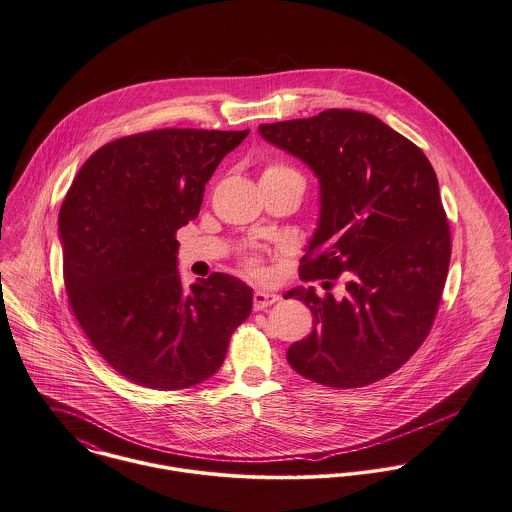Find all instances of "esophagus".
<instances>
[{
    "instance_id": "esophagus-1",
    "label": "esophagus",
    "mask_w": 512,
    "mask_h": 512,
    "mask_svg": "<svg viewBox=\"0 0 512 512\" xmlns=\"http://www.w3.org/2000/svg\"><path fill=\"white\" fill-rule=\"evenodd\" d=\"M279 297L276 293H270V291H256L254 293V309L256 311H262V309H268L270 305L278 303Z\"/></svg>"
}]
</instances>
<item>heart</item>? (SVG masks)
<instances>
[{
  "label": "heart",
  "instance_id": "b5f03b06",
  "mask_svg": "<svg viewBox=\"0 0 512 512\" xmlns=\"http://www.w3.org/2000/svg\"><path fill=\"white\" fill-rule=\"evenodd\" d=\"M266 174H297L293 168H289V166H285V164H272V166H268L266 168V172H264V176ZM244 266H246V270L252 274V276H264V268H262V264H260V258H256V256H246V260H244Z\"/></svg>",
  "mask_w": 512,
  "mask_h": 512
}]
</instances>
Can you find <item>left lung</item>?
I'll use <instances>...</instances> for the list:
<instances>
[{"label":"left lung","mask_w":512,"mask_h":512,"mask_svg":"<svg viewBox=\"0 0 512 512\" xmlns=\"http://www.w3.org/2000/svg\"><path fill=\"white\" fill-rule=\"evenodd\" d=\"M319 178L321 213L299 276L346 279V295L313 287L303 301L311 334L289 366L326 387L354 389L399 370L428 336L448 276L452 240L438 178L417 144L370 113L326 109L258 127Z\"/></svg>","instance_id":"1"}]
</instances>
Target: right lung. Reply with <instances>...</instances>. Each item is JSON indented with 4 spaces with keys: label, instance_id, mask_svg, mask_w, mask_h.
<instances>
[{
    "label": "right lung",
    "instance_id": "add662e5",
    "mask_svg": "<svg viewBox=\"0 0 512 512\" xmlns=\"http://www.w3.org/2000/svg\"><path fill=\"white\" fill-rule=\"evenodd\" d=\"M246 135L158 129L107 142L64 197L68 303L101 358L137 385L174 391L205 381L252 311V289L233 276L215 272L186 289L176 240Z\"/></svg>",
    "mask_w": 512,
    "mask_h": 512
}]
</instances>
